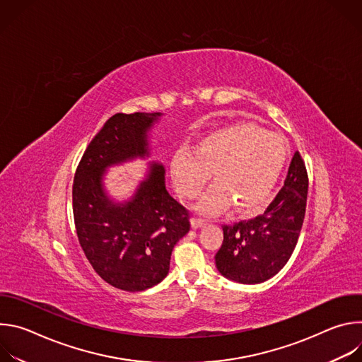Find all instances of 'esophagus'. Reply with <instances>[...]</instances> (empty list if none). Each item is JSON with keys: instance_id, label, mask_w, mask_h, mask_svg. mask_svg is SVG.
<instances>
[{"instance_id": "esophagus-1", "label": "esophagus", "mask_w": 362, "mask_h": 362, "mask_svg": "<svg viewBox=\"0 0 362 362\" xmlns=\"http://www.w3.org/2000/svg\"><path fill=\"white\" fill-rule=\"evenodd\" d=\"M190 225L193 229H197V228H202L204 225V221L202 218H197V216H193L190 219Z\"/></svg>"}]
</instances>
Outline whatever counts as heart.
Instances as JSON below:
<instances>
[{"label": "heart", "mask_w": 362, "mask_h": 362, "mask_svg": "<svg viewBox=\"0 0 362 362\" xmlns=\"http://www.w3.org/2000/svg\"><path fill=\"white\" fill-rule=\"evenodd\" d=\"M288 159L285 140L247 122L218 127L199 139L194 148L173 154L170 173L177 192L194 197L212 176L216 183L197 208L215 214L232 202L240 211L256 209L276 185Z\"/></svg>", "instance_id": "b5f03b06"}]
</instances>
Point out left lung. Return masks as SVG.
Here are the masks:
<instances>
[{
    "instance_id": "1",
    "label": "left lung",
    "mask_w": 362,
    "mask_h": 362,
    "mask_svg": "<svg viewBox=\"0 0 362 362\" xmlns=\"http://www.w3.org/2000/svg\"><path fill=\"white\" fill-rule=\"evenodd\" d=\"M308 173L295 151L282 189L262 215L223 225V242L215 256L218 271L239 284H261L289 261L305 218Z\"/></svg>"
}]
</instances>
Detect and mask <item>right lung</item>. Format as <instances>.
Masks as SVG:
<instances>
[{
  "mask_svg": "<svg viewBox=\"0 0 362 362\" xmlns=\"http://www.w3.org/2000/svg\"><path fill=\"white\" fill-rule=\"evenodd\" d=\"M162 113H117L87 146L73 183L78 242L93 269L112 286L139 292L160 284L175 245L189 232V211L165 185V168L150 163L146 179L126 202L105 190L110 166L148 158L147 133Z\"/></svg>",
  "mask_w": 362,
  "mask_h": 362,
  "instance_id": "1",
  "label": "right lung"
}]
</instances>
